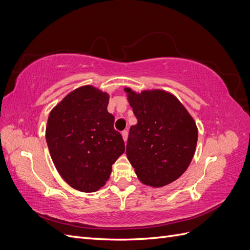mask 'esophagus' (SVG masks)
I'll list each match as a JSON object with an SVG mask.
<instances>
[{
	"label": "esophagus",
	"instance_id": "1",
	"mask_svg": "<svg viewBox=\"0 0 250 250\" xmlns=\"http://www.w3.org/2000/svg\"><path fill=\"white\" fill-rule=\"evenodd\" d=\"M121 134H122V138H123L124 142L126 143V141H127V138H128V132H127V130H124V131H122V132H121Z\"/></svg>",
	"mask_w": 250,
	"mask_h": 250
}]
</instances>
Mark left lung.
<instances>
[{
    "label": "left lung",
    "instance_id": "left-lung-1",
    "mask_svg": "<svg viewBox=\"0 0 250 250\" xmlns=\"http://www.w3.org/2000/svg\"><path fill=\"white\" fill-rule=\"evenodd\" d=\"M138 123L130 127L126 155L142 184L167 186L191 164L198 129L177 98L163 89L124 88Z\"/></svg>",
    "mask_w": 250,
    "mask_h": 250
}]
</instances>
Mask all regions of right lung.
Segmentation results:
<instances>
[{
  "label": "right lung",
  "mask_w": 250,
  "mask_h": 250,
  "mask_svg": "<svg viewBox=\"0 0 250 250\" xmlns=\"http://www.w3.org/2000/svg\"><path fill=\"white\" fill-rule=\"evenodd\" d=\"M109 95L92 85L67 94L50 112L48 148L55 167L75 190L92 193L108 180L111 166L125 151L122 135L107 111Z\"/></svg>",
  "instance_id": "obj_1"
}]
</instances>
